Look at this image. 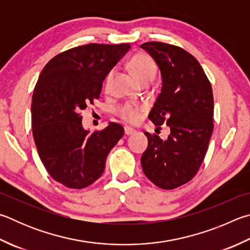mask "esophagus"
Instances as JSON below:
<instances>
[{"mask_svg": "<svg viewBox=\"0 0 250 250\" xmlns=\"http://www.w3.org/2000/svg\"><path fill=\"white\" fill-rule=\"evenodd\" d=\"M134 132H135V130H134V129H132V128H130V126H125V133L126 135L133 134Z\"/></svg>", "mask_w": 250, "mask_h": 250, "instance_id": "obj_1", "label": "esophagus"}]
</instances>
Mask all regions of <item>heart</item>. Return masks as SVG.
I'll return each mask as SVG.
<instances>
[{"mask_svg":"<svg viewBox=\"0 0 250 250\" xmlns=\"http://www.w3.org/2000/svg\"><path fill=\"white\" fill-rule=\"evenodd\" d=\"M129 67L133 75L140 81L142 84L149 83L155 78L157 67L153 59L145 52H139L130 59ZM115 72L110 70L104 78L103 87L105 90H108L110 87L111 81ZM144 111V107L140 105H134L131 103H125L117 108V115L121 120L128 124H135L139 120L140 115Z\"/></svg>","mask_w":250,"mask_h":250,"instance_id":"heart-1","label":"heart"}]
</instances>
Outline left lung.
Segmentation results:
<instances>
[{"label": "left lung", "instance_id": "left-lung-1", "mask_svg": "<svg viewBox=\"0 0 250 250\" xmlns=\"http://www.w3.org/2000/svg\"><path fill=\"white\" fill-rule=\"evenodd\" d=\"M160 66L163 86L148 115L166 140L144 132L148 145L141 164L145 176L165 190L187 184L198 172L214 128V101L210 81L192 54L174 44L149 42L141 44Z\"/></svg>", "mask_w": 250, "mask_h": 250}]
</instances>
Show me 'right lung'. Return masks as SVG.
<instances>
[{
  "instance_id": "1",
  "label": "right lung",
  "mask_w": 250,
  "mask_h": 250,
  "mask_svg": "<svg viewBox=\"0 0 250 250\" xmlns=\"http://www.w3.org/2000/svg\"><path fill=\"white\" fill-rule=\"evenodd\" d=\"M129 48V43L71 48L52 58L40 73L31 101L35 144L49 175L67 188L95 183L124 137L116 122L90 134L83 129L81 112L99 98L107 72Z\"/></svg>"
}]
</instances>
